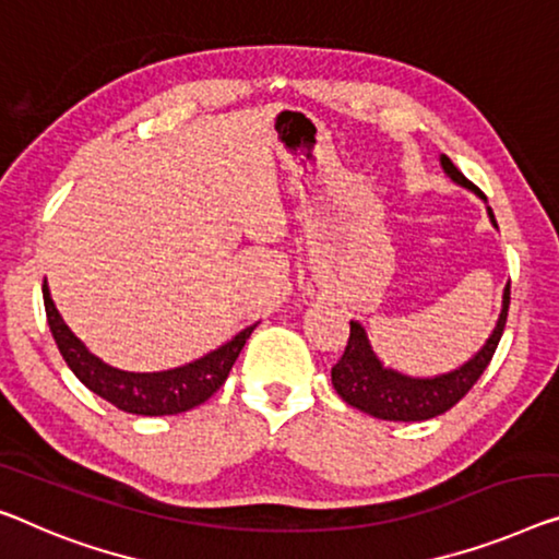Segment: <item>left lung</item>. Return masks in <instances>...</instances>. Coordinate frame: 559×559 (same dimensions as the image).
Masks as SVG:
<instances>
[{"instance_id":"obj_1","label":"left lung","mask_w":559,"mask_h":559,"mask_svg":"<svg viewBox=\"0 0 559 559\" xmlns=\"http://www.w3.org/2000/svg\"><path fill=\"white\" fill-rule=\"evenodd\" d=\"M441 168L452 178L456 186L472 190L474 195L487 200L485 193L474 186L472 180H466L464 175L456 170V165L449 160L447 155L439 157ZM489 221L497 228L492 207H487ZM507 311H510V283H507L504 296H502V313H499L497 326L492 336L487 338V344L472 356L469 361L462 364L460 369L439 373L431 379L419 377H406L402 371L386 369L384 364L377 359L373 348L369 344V336L359 321H352V333H348L346 352L341 356L338 364L331 369V381L336 394L344 399L348 406L359 409L364 414L377 416L384 421H427L435 416L452 409L456 402H462L477 379L485 373V369L492 361L497 352L499 338H502Z\"/></svg>"}]
</instances>
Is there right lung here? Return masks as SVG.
Returning <instances> with one entry per match:
<instances>
[{
  "label": "right lung",
  "instance_id": "add662e5",
  "mask_svg": "<svg viewBox=\"0 0 559 559\" xmlns=\"http://www.w3.org/2000/svg\"><path fill=\"white\" fill-rule=\"evenodd\" d=\"M41 296H45L49 331H52L55 344L60 348L62 359L70 366L74 377H78L90 391H95L97 396H103L105 402L118 406L120 412L138 416L180 414L207 402L215 391L226 384L240 348L246 346L248 336H251L255 329L253 323V326L240 331L238 336H233L228 344L205 354L203 359L178 366V369L135 373L115 369V366L105 364L103 359H97L95 354L87 352V346L82 344V341L70 331V326L62 321L52 296H49L47 281L45 286H41Z\"/></svg>",
  "mask_w": 559,
  "mask_h": 559
}]
</instances>
